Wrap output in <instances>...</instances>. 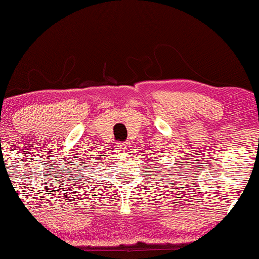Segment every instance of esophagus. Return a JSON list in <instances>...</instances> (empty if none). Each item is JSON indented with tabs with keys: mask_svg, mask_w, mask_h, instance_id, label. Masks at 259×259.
<instances>
[{
	"mask_svg": "<svg viewBox=\"0 0 259 259\" xmlns=\"http://www.w3.org/2000/svg\"><path fill=\"white\" fill-rule=\"evenodd\" d=\"M118 150L120 152H123V153H127V152L131 151V146L128 143H121L118 145Z\"/></svg>",
	"mask_w": 259,
	"mask_h": 259,
	"instance_id": "34e87169",
	"label": "esophagus"
}]
</instances>
